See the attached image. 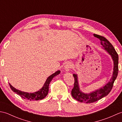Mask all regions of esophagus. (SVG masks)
Segmentation results:
<instances>
[{"label":"esophagus","instance_id":"esophagus-1","mask_svg":"<svg viewBox=\"0 0 122 122\" xmlns=\"http://www.w3.org/2000/svg\"><path fill=\"white\" fill-rule=\"evenodd\" d=\"M71 66H72L71 64L70 63H69V62L67 63L65 65V66H64V69H65V70L67 72L69 71L70 70V69L71 68V67H72Z\"/></svg>","mask_w":122,"mask_h":122}]
</instances>
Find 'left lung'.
Wrapping results in <instances>:
<instances>
[{"label": "left lung", "instance_id": "8db88e82", "mask_svg": "<svg viewBox=\"0 0 122 122\" xmlns=\"http://www.w3.org/2000/svg\"><path fill=\"white\" fill-rule=\"evenodd\" d=\"M93 35L95 37L99 39L103 48L107 51L112 57L114 64L113 72L112 77L107 84H105L103 87H101L100 89L89 93H84L80 90L77 74H73L74 78V87L71 91V95L74 99L77 101L86 103L95 102L109 94L112 89L114 82L117 77L118 72V56L114 48L105 38L96 34Z\"/></svg>", "mask_w": 122, "mask_h": 122}]
</instances>
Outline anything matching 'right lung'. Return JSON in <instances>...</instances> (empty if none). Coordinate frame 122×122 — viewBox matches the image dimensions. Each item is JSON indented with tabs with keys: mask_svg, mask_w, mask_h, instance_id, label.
Here are the masks:
<instances>
[{
	"mask_svg": "<svg viewBox=\"0 0 122 122\" xmlns=\"http://www.w3.org/2000/svg\"><path fill=\"white\" fill-rule=\"evenodd\" d=\"M60 73V71L58 70L56 71L55 73H54L53 74L51 75L50 76H49L47 78V79H46L43 87L39 90L38 91L32 93L25 92L24 91H21L18 90L14 87H13L10 83L9 84L10 85V87L11 88L12 91L16 93L17 94L19 95L20 97H22L23 98H24V99H27L30 101H38L40 100H42L44 98L46 97V96L48 94L49 85L50 82L51 81V80L53 79V77L56 76L57 75L59 74Z\"/></svg>",
	"mask_w": 122,
	"mask_h": 122,
	"instance_id": "1",
	"label": "right lung"
}]
</instances>
